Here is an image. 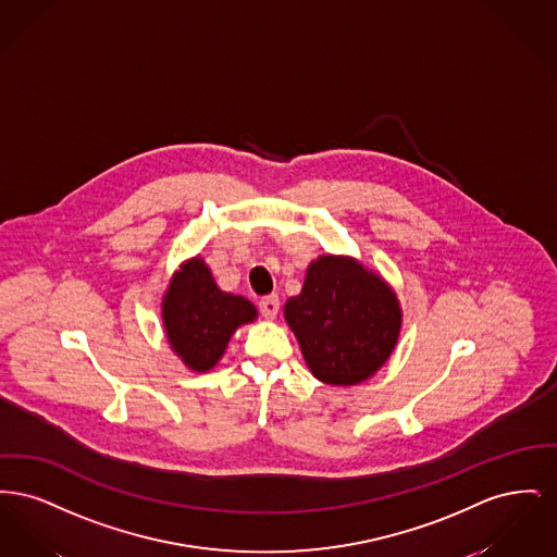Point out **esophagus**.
<instances>
[{
  "label": "esophagus",
  "instance_id": "1",
  "mask_svg": "<svg viewBox=\"0 0 557 557\" xmlns=\"http://www.w3.org/2000/svg\"><path fill=\"white\" fill-rule=\"evenodd\" d=\"M259 309L263 313V318L275 319V315L280 313V298L275 294L265 296L261 302H259Z\"/></svg>",
  "mask_w": 557,
  "mask_h": 557
}]
</instances>
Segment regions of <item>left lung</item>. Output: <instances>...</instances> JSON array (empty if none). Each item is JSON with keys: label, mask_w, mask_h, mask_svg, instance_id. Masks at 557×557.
I'll return each instance as SVG.
<instances>
[{"label": "left lung", "mask_w": 557, "mask_h": 557, "mask_svg": "<svg viewBox=\"0 0 557 557\" xmlns=\"http://www.w3.org/2000/svg\"><path fill=\"white\" fill-rule=\"evenodd\" d=\"M313 375L334 386L368 380L397 345L400 309L382 277L352 259L319 257L284 307Z\"/></svg>", "instance_id": "8db88e82"}]
</instances>
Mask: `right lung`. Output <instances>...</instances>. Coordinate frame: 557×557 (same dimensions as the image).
Wrapping results in <instances>:
<instances>
[{
	"label": "right lung",
	"instance_id": "add662e5",
	"mask_svg": "<svg viewBox=\"0 0 557 557\" xmlns=\"http://www.w3.org/2000/svg\"><path fill=\"white\" fill-rule=\"evenodd\" d=\"M257 318L250 300L216 288L211 269L191 259L171 280L162 302L169 343L194 371L211 370L242 323Z\"/></svg>",
	"mask_w": 557,
	"mask_h": 557
}]
</instances>
